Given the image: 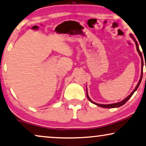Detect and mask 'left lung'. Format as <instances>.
<instances>
[{
  "instance_id": "8db88e82",
  "label": "left lung",
  "mask_w": 146,
  "mask_h": 146,
  "mask_svg": "<svg viewBox=\"0 0 146 146\" xmlns=\"http://www.w3.org/2000/svg\"><path fill=\"white\" fill-rule=\"evenodd\" d=\"M130 36H131V37L132 38V39H133V40H134V42H135V43H136V49H137V51H138V52L139 53V55L140 56V58H141V60H142V75H141V77H140V80H139V82H138V84H137V86H136V88H135V89H134V90L132 91V92L131 93V94H130L129 96H127V98H126L125 99H124L123 101H121V102H117V103H115V104H96V103H95V102H94L93 101H92L91 100V99L90 98L88 97V93H87V89H86V96H87V98H88V100H89V101H90V102H92V104H96V105H97V106H100V107H102V108H119V107H121V106H122L123 105H124V104H125L126 102H127L128 100H129L130 98H131V96L132 95H133V94L134 93V92H135V91L137 90V88H138V86H139V85H140V82H141V80H142V75H143V57H142V52H140V49H139V46H138V42H137V41L136 40V39L134 38V37L133 36V35H132V34H130ZM145 67H146V65H145Z\"/></svg>"
}]
</instances>
